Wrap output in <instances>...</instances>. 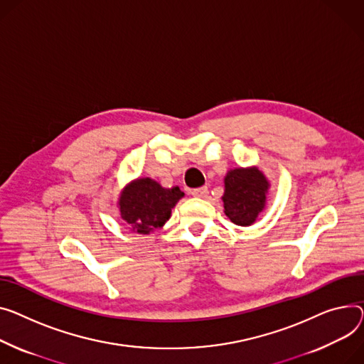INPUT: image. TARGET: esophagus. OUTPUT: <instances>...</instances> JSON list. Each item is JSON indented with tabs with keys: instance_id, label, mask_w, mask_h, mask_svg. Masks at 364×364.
<instances>
[{
	"instance_id": "34e87169",
	"label": "esophagus",
	"mask_w": 364,
	"mask_h": 364,
	"mask_svg": "<svg viewBox=\"0 0 364 364\" xmlns=\"http://www.w3.org/2000/svg\"><path fill=\"white\" fill-rule=\"evenodd\" d=\"M208 187H199V188H195V190H193L191 191V195L193 196H195V198H206L208 196Z\"/></svg>"
}]
</instances>
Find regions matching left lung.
<instances>
[{"label":"left lung","mask_w":364,"mask_h":364,"mask_svg":"<svg viewBox=\"0 0 364 364\" xmlns=\"http://www.w3.org/2000/svg\"><path fill=\"white\" fill-rule=\"evenodd\" d=\"M271 187L259 166L234 168L224 177V212L240 227H250L264 210Z\"/></svg>","instance_id":"8db88e82"}]
</instances>
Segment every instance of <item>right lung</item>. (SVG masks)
I'll list each match as a JSON object with an SVG mask.
<instances>
[{
    "mask_svg": "<svg viewBox=\"0 0 364 364\" xmlns=\"http://www.w3.org/2000/svg\"><path fill=\"white\" fill-rule=\"evenodd\" d=\"M184 198L180 187L165 188L158 181L143 177L130 181L119 193L117 206L130 231L151 234L171 216V209Z\"/></svg>",
    "mask_w": 364,
    "mask_h": 364,
    "instance_id": "1",
    "label": "right lung"
}]
</instances>
